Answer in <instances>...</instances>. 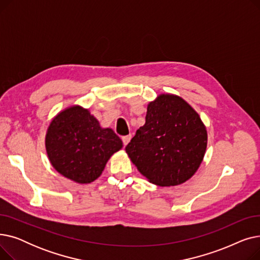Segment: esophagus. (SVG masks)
<instances>
[{"instance_id": "34e87169", "label": "esophagus", "mask_w": 260, "mask_h": 260, "mask_svg": "<svg viewBox=\"0 0 260 260\" xmlns=\"http://www.w3.org/2000/svg\"><path fill=\"white\" fill-rule=\"evenodd\" d=\"M132 139V135H127V136H123L122 137V141H123V144L126 145Z\"/></svg>"}]
</instances>
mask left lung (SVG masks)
<instances>
[{"label": "left lung", "mask_w": 260, "mask_h": 260, "mask_svg": "<svg viewBox=\"0 0 260 260\" xmlns=\"http://www.w3.org/2000/svg\"><path fill=\"white\" fill-rule=\"evenodd\" d=\"M207 143V128L195 109L178 95L163 93L147 105L145 124L125 151L149 182L174 186L196 173Z\"/></svg>", "instance_id": "obj_1"}]
</instances>
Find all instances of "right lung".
Listing matches in <instances>:
<instances>
[{"label":"right lung","mask_w":260,"mask_h":260,"mask_svg":"<svg viewBox=\"0 0 260 260\" xmlns=\"http://www.w3.org/2000/svg\"><path fill=\"white\" fill-rule=\"evenodd\" d=\"M45 146L56 171L83 184L98 178L122 141L112 128H102L88 109L74 105L52 119Z\"/></svg>","instance_id":"add662e5"}]
</instances>
